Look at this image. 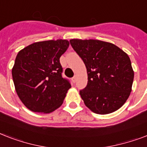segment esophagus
Masks as SVG:
<instances>
[{"label": "esophagus", "mask_w": 147, "mask_h": 147, "mask_svg": "<svg viewBox=\"0 0 147 147\" xmlns=\"http://www.w3.org/2000/svg\"><path fill=\"white\" fill-rule=\"evenodd\" d=\"M71 80H72V82H73L74 83L76 82V80H77V76H74L73 78H71Z\"/></svg>", "instance_id": "1"}]
</instances>
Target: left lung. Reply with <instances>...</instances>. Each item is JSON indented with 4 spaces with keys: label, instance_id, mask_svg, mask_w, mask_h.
<instances>
[{
    "label": "left lung",
    "instance_id": "left-lung-1",
    "mask_svg": "<svg viewBox=\"0 0 147 147\" xmlns=\"http://www.w3.org/2000/svg\"><path fill=\"white\" fill-rule=\"evenodd\" d=\"M70 43L87 69V86L79 92L86 107L98 114L121 108L130 96L134 77L127 54L101 40L72 39Z\"/></svg>",
    "mask_w": 147,
    "mask_h": 147
}]
</instances>
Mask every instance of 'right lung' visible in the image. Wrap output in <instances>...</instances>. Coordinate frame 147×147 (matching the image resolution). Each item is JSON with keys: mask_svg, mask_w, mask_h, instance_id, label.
I'll list each match as a JSON object with an SVG mask.
<instances>
[{"mask_svg": "<svg viewBox=\"0 0 147 147\" xmlns=\"http://www.w3.org/2000/svg\"><path fill=\"white\" fill-rule=\"evenodd\" d=\"M69 46L66 40L41 41L17 55L13 81L17 95L29 110L49 114L62 105L71 85L62 77L59 58Z\"/></svg>", "mask_w": 147, "mask_h": 147, "instance_id": "add662e5", "label": "right lung"}]
</instances>
